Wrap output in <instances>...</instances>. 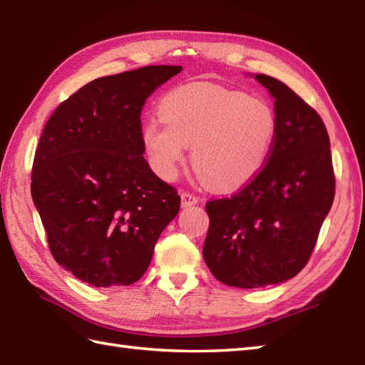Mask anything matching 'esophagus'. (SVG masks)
Wrapping results in <instances>:
<instances>
[{
	"label": "esophagus",
	"mask_w": 365,
	"mask_h": 365,
	"mask_svg": "<svg viewBox=\"0 0 365 365\" xmlns=\"http://www.w3.org/2000/svg\"><path fill=\"white\" fill-rule=\"evenodd\" d=\"M180 197H182V207H191V205H196V203H199L200 202V199L199 197H196L194 196V194H191V192H182L180 194Z\"/></svg>",
	"instance_id": "34e87169"
}]
</instances>
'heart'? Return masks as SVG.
Wrapping results in <instances>:
<instances>
[{
  "mask_svg": "<svg viewBox=\"0 0 365 365\" xmlns=\"http://www.w3.org/2000/svg\"><path fill=\"white\" fill-rule=\"evenodd\" d=\"M162 123L148 121L140 140L160 179L179 175L191 146L192 163L216 190L250 183L266 166L277 135L267 101L215 83L194 82L171 90L158 106Z\"/></svg>",
  "mask_w": 365,
  "mask_h": 365,
  "instance_id": "1",
  "label": "heart"
}]
</instances>
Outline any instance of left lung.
I'll return each mask as SVG.
<instances>
[{"mask_svg":"<svg viewBox=\"0 0 365 365\" xmlns=\"http://www.w3.org/2000/svg\"><path fill=\"white\" fill-rule=\"evenodd\" d=\"M274 98L277 135L262 171L232 197L207 202L203 259L227 286L279 284L307 266L334 199L325 124L278 79L252 74Z\"/></svg>","mask_w":365,"mask_h":365,"instance_id":"1","label":"left lung"}]
</instances>
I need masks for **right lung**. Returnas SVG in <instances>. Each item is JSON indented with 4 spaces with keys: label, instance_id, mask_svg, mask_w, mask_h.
<instances>
[{
    "label": "right lung",
    "instance_id": "1",
    "mask_svg": "<svg viewBox=\"0 0 365 365\" xmlns=\"http://www.w3.org/2000/svg\"><path fill=\"white\" fill-rule=\"evenodd\" d=\"M182 66L150 65L88 82L58 106L40 137L31 192L54 259L96 287L129 286L180 210L144 160L141 110Z\"/></svg>",
    "mask_w": 365,
    "mask_h": 365
}]
</instances>
